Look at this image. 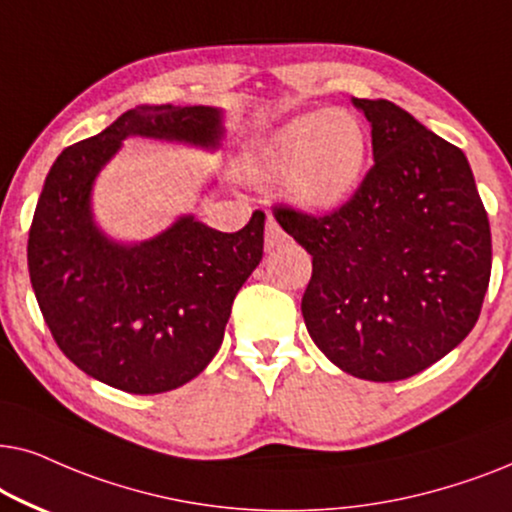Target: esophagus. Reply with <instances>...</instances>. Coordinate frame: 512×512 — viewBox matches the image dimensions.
Returning a JSON list of instances; mask_svg holds the SVG:
<instances>
[{"mask_svg": "<svg viewBox=\"0 0 512 512\" xmlns=\"http://www.w3.org/2000/svg\"><path fill=\"white\" fill-rule=\"evenodd\" d=\"M285 231L278 227V222L274 220V217H269L267 220V234H264V248L267 250H274L278 248V245L285 243Z\"/></svg>", "mask_w": 512, "mask_h": 512, "instance_id": "34e87169", "label": "esophagus"}]
</instances>
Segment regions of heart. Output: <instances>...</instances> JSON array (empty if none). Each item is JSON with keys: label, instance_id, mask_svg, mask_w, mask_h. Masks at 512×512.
<instances>
[{"label": "heart", "instance_id": "heart-1", "mask_svg": "<svg viewBox=\"0 0 512 512\" xmlns=\"http://www.w3.org/2000/svg\"><path fill=\"white\" fill-rule=\"evenodd\" d=\"M370 135L349 109L299 114L257 147L252 173L264 185L285 182L297 208L330 213L356 194L363 180Z\"/></svg>", "mask_w": 512, "mask_h": 512}]
</instances>
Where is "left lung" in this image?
<instances>
[{"mask_svg":"<svg viewBox=\"0 0 512 512\" xmlns=\"http://www.w3.org/2000/svg\"><path fill=\"white\" fill-rule=\"evenodd\" d=\"M372 126L374 166L327 215L278 206L311 255L306 330L344 372L367 381L419 374L480 318L492 231L466 154L391 100L353 98Z\"/></svg>","mask_w":512,"mask_h":512,"instance_id":"8db88e82","label":"left lung"}]
</instances>
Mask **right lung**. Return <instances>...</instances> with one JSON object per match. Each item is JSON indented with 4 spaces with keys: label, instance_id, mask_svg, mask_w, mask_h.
<instances>
[{
    "label": "right lung",
    "instance_id": "obj_1",
    "mask_svg": "<svg viewBox=\"0 0 512 512\" xmlns=\"http://www.w3.org/2000/svg\"><path fill=\"white\" fill-rule=\"evenodd\" d=\"M222 133L215 107L140 105L63 149L46 175L27 269L53 339L88 377L135 395L166 393L220 349L236 292L262 260L264 213L234 234L185 215L124 245L95 227L91 189L128 135L217 147Z\"/></svg>",
    "mask_w": 512,
    "mask_h": 512
}]
</instances>
